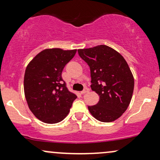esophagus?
Returning <instances> with one entry per match:
<instances>
[{
    "label": "esophagus",
    "instance_id": "esophagus-1",
    "mask_svg": "<svg viewBox=\"0 0 160 160\" xmlns=\"http://www.w3.org/2000/svg\"><path fill=\"white\" fill-rule=\"evenodd\" d=\"M88 92H89V88H85V89H84L83 90H82V91L81 92V94H85V93Z\"/></svg>",
    "mask_w": 160,
    "mask_h": 160
}]
</instances>
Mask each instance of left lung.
<instances>
[{
	"mask_svg": "<svg viewBox=\"0 0 160 160\" xmlns=\"http://www.w3.org/2000/svg\"><path fill=\"white\" fill-rule=\"evenodd\" d=\"M90 68L91 89L99 95L97 104L88 109L96 120L113 122L126 111L134 90V78L127 62L106 45L78 49Z\"/></svg>",
	"mask_w": 160,
	"mask_h": 160,
	"instance_id": "1",
	"label": "left lung"
}]
</instances>
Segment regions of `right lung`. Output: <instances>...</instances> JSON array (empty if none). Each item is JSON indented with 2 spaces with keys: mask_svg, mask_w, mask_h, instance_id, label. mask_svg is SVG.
I'll use <instances>...</instances> for the list:
<instances>
[{
  "mask_svg": "<svg viewBox=\"0 0 160 160\" xmlns=\"http://www.w3.org/2000/svg\"><path fill=\"white\" fill-rule=\"evenodd\" d=\"M77 49H46L28 63L24 77V92L29 109L46 123L61 122L67 117L77 95L68 91L62 78L66 64Z\"/></svg>",
  "mask_w": 160,
  "mask_h": 160,
  "instance_id": "1",
  "label": "right lung"
}]
</instances>
